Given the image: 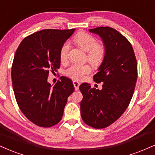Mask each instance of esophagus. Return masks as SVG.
I'll return each instance as SVG.
<instances>
[{
    "mask_svg": "<svg viewBox=\"0 0 155 155\" xmlns=\"http://www.w3.org/2000/svg\"><path fill=\"white\" fill-rule=\"evenodd\" d=\"M73 84L74 86V88H75L76 90H78L79 89V87L80 86V83L77 81H73Z\"/></svg>",
    "mask_w": 155,
    "mask_h": 155,
    "instance_id": "1",
    "label": "esophagus"
}]
</instances>
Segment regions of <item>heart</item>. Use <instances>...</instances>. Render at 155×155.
I'll return each mask as SVG.
<instances>
[{
	"mask_svg": "<svg viewBox=\"0 0 155 155\" xmlns=\"http://www.w3.org/2000/svg\"><path fill=\"white\" fill-rule=\"evenodd\" d=\"M74 41L84 50L87 52V58L94 66H99L102 62L105 55V48L103 45L97 43V40L92 35L86 32H81L74 37ZM70 43L65 42L60 50V59L65 63L68 59ZM91 67L89 64L72 63L66 70L65 74L68 77L76 80L82 79L86 74H89Z\"/></svg>",
	"mask_w": 155,
	"mask_h": 155,
	"instance_id": "1",
	"label": "heart"
}]
</instances>
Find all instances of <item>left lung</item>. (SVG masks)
Masks as SVG:
<instances>
[{"instance_id": "1", "label": "left lung", "mask_w": 155, "mask_h": 155, "mask_svg": "<svg viewBox=\"0 0 155 155\" xmlns=\"http://www.w3.org/2000/svg\"><path fill=\"white\" fill-rule=\"evenodd\" d=\"M100 36L105 48L103 61L93 79L102 82V89L84 83L80 104L84 122L94 128H103L118 120L128 107L137 80V63L127 39L109 27L89 29Z\"/></svg>"}]
</instances>
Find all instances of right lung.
<instances>
[{"label":"right lung","instance_id":"1","mask_svg":"<svg viewBox=\"0 0 155 155\" xmlns=\"http://www.w3.org/2000/svg\"><path fill=\"white\" fill-rule=\"evenodd\" d=\"M74 31H39L25 37L15 53L12 68L15 97L23 114L37 126L58 124L74 91L71 80L65 76L53 87L48 82L50 71H56L61 66V47Z\"/></svg>","mask_w":155,"mask_h":155}]
</instances>
